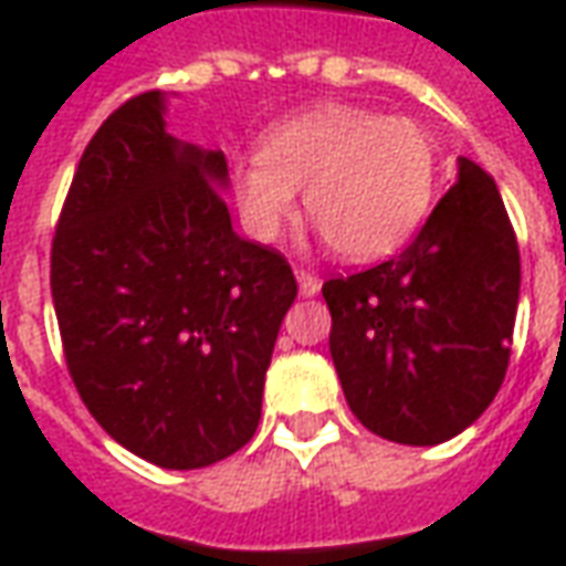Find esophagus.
Returning a JSON list of instances; mask_svg holds the SVG:
<instances>
[{
    "instance_id": "obj_1",
    "label": "esophagus",
    "mask_w": 566,
    "mask_h": 566,
    "mask_svg": "<svg viewBox=\"0 0 566 566\" xmlns=\"http://www.w3.org/2000/svg\"><path fill=\"white\" fill-rule=\"evenodd\" d=\"M296 284H300V294L315 296L321 291V279L306 270H296Z\"/></svg>"
}]
</instances>
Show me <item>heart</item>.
<instances>
[{
	"mask_svg": "<svg viewBox=\"0 0 566 566\" xmlns=\"http://www.w3.org/2000/svg\"><path fill=\"white\" fill-rule=\"evenodd\" d=\"M439 148L412 117L348 103L312 105L272 127L260 154L235 157L227 172L245 233L275 242L303 191L308 221L343 260L369 263L424 227L439 197Z\"/></svg>",
	"mask_w": 566,
	"mask_h": 566,
	"instance_id": "heart-1",
	"label": "heart"
}]
</instances>
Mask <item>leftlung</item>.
Here are the masks:
<instances>
[{
    "label": "left lung",
    "instance_id": "left-lung-1",
    "mask_svg": "<svg viewBox=\"0 0 566 566\" xmlns=\"http://www.w3.org/2000/svg\"><path fill=\"white\" fill-rule=\"evenodd\" d=\"M518 287V242L497 185L458 157V181L400 258L321 287L333 367L357 421L403 446L467 430L510 367Z\"/></svg>",
    "mask_w": 566,
    "mask_h": 566
}]
</instances>
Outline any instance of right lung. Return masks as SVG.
<instances>
[{
	"mask_svg": "<svg viewBox=\"0 0 566 566\" xmlns=\"http://www.w3.org/2000/svg\"><path fill=\"white\" fill-rule=\"evenodd\" d=\"M223 150L166 133V93L108 115L81 154L51 251L69 373L91 416L163 470L254 437L296 279L233 230Z\"/></svg>",
	"mask_w": 566,
	"mask_h": 566,
	"instance_id": "1",
	"label": "right lung"
}]
</instances>
